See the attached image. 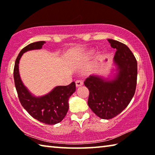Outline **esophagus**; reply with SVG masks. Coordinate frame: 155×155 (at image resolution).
Listing matches in <instances>:
<instances>
[{
    "mask_svg": "<svg viewBox=\"0 0 155 155\" xmlns=\"http://www.w3.org/2000/svg\"><path fill=\"white\" fill-rule=\"evenodd\" d=\"M83 85V81L82 80H77L76 81V86H77V87H81V86H82Z\"/></svg>",
    "mask_w": 155,
    "mask_h": 155,
    "instance_id": "esophagus-1",
    "label": "esophagus"
}]
</instances>
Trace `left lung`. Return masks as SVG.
I'll list each match as a JSON object with an SVG mask.
<instances>
[{
  "mask_svg": "<svg viewBox=\"0 0 155 155\" xmlns=\"http://www.w3.org/2000/svg\"><path fill=\"white\" fill-rule=\"evenodd\" d=\"M116 48L114 62L117 66V77L111 81L90 76L84 81L90 91L88 105L102 119H111L126 109L134 96L137 77V63L128 47L118 41L109 39Z\"/></svg>",
  "mask_w": 155,
  "mask_h": 155,
  "instance_id": "1",
  "label": "left lung"
}]
</instances>
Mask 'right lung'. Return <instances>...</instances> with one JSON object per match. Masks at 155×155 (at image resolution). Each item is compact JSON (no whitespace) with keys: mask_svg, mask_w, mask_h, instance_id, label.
Here are the masks:
<instances>
[{"mask_svg":"<svg viewBox=\"0 0 155 155\" xmlns=\"http://www.w3.org/2000/svg\"><path fill=\"white\" fill-rule=\"evenodd\" d=\"M44 41L31 43L20 52L15 62L14 78L18 98L22 106L33 118L46 124H55L62 121L69 109L68 100L76 91L72 82L66 86H57L44 96L35 97L28 91L20 79L18 70L19 61L23 53L34 49H40Z\"/></svg>","mask_w":155,"mask_h":155,"instance_id":"add662e5","label":"right lung"}]
</instances>
